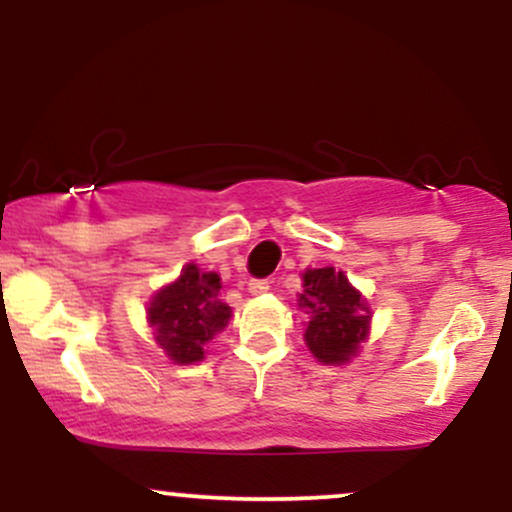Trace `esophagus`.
Segmentation results:
<instances>
[{
    "label": "esophagus",
    "instance_id": "1",
    "mask_svg": "<svg viewBox=\"0 0 512 512\" xmlns=\"http://www.w3.org/2000/svg\"><path fill=\"white\" fill-rule=\"evenodd\" d=\"M267 291H269V281L267 279H252L248 284L250 296H264Z\"/></svg>",
    "mask_w": 512,
    "mask_h": 512
}]
</instances>
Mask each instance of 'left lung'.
I'll return each instance as SVG.
<instances>
[{
  "mask_svg": "<svg viewBox=\"0 0 512 512\" xmlns=\"http://www.w3.org/2000/svg\"><path fill=\"white\" fill-rule=\"evenodd\" d=\"M298 308L308 313L305 346L325 366H344L370 334V305L342 269H305Z\"/></svg>",
  "mask_w": 512,
  "mask_h": 512,
  "instance_id": "1",
  "label": "left lung"
}]
</instances>
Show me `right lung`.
I'll list each match as a JSON object with an SVG mask.
<instances>
[{
  "label": "right lung",
  "instance_id": "right-lung-1",
  "mask_svg": "<svg viewBox=\"0 0 512 512\" xmlns=\"http://www.w3.org/2000/svg\"><path fill=\"white\" fill-rule=\"evenodd\" d=\"M219 291L221 276L190 262L178 279L158 289L146 303V322L154 330L156 344L178 366L202 361L211 339L231 320V308L221 301Z\"/></svg>",
  "mask_w": 512,
  "mask_h": 512
}]
</instances>
